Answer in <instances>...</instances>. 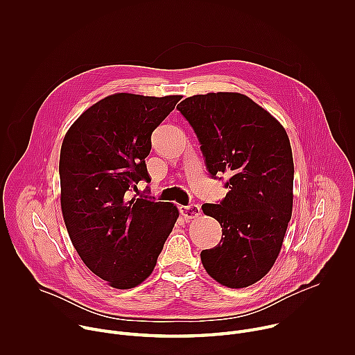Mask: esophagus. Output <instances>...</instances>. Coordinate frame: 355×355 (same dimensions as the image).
I'll use <instances>...</instances> for the list:
<instances>
[{
  "instance_id": "1",
  "label": "esophagus",
  "mask_w": 355,
  "mask_h": 355,
  "mask_svg": "<svg viewBox=\"0 0 355 355\" xmlns=\"http://www.w3.org/2000/svg\"><path fill=\"white\" fill-rule=\"evenodd\" d=\"M180 214L185 219H192L200 215V207L196 204H189V205H181L180 207Z\"/></svg>"
}]
</instances>
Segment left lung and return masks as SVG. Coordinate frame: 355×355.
<instances>
[{
  "label": "left lung",
  "instance_id": "left-lung-1",
  "mask_svg": "<svg viewBox=\"0 0 355 355\" xmlns=\"http://www.w3.org/2000/svg\"><path fill=\"white\" fill-rule=\"evenodd\" d=\"M192 126L211 177L229 175L220 204L202 211L222 227L218 245L202 250L207 272L229 288L260 281L274 266L293 202V159L284 126L239 92H209L177 105Z\"/></svg>",
  "mask_w": 355,
  "mask_h": 355
}]
</instances>
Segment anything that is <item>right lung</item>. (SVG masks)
I'll return each mask as SVG.
<instances>
[{"mask_svg":"<svg viewBox=\"0 0 355 355\" xmlns=\"http://www.w3.org/2000/svg\"><path fill=\"white\" fill-rule=\"evenodd\" d=\"M180 99L114 94L81 114L64 136L63 219L84 264L112 288H133L153 272L177 222L173 204L129 192L150 181L144 159L151 133Z\"/></svg>","mask_w":355,"mask_h":355,"instance_id":"add662e5","label":"right lung"}]
</instances>
